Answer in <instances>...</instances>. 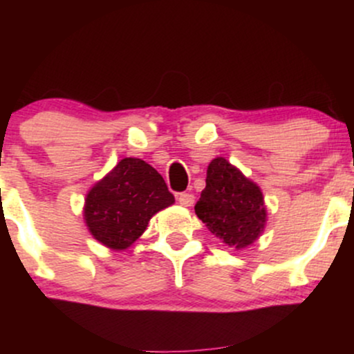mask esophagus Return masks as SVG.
Here are the masks:
<instances>
[{"instance_id":"esophagus-1","label":"esophagus","mask_w":354,"mask_h":354,"mask_svg":"<svg viewBox=\"0 0 354 354\" xmlns=\"http://www.w3.org/2000/svg\"><path fill=\"white\" fill-rule=\"evenodd\" d=\"M178 201L183 206H191L194 203V194L193 193H180L178 194Z\"/></svg>"}]
</instances>
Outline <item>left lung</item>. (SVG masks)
<instances>
[{
	"label": "left lung",
	"mask_w": 354,
	"mask_h": 354,
	"mask_svg": "<svg viewBox=\"0 0 354 354\" xmlns=\"http://www.w3.org/2000/svg\"><path fill=\"white\" fill-rule=\"evenodd\" d=\"M194 213L211 233L236 250L256 241L266 223L261 189L225 158L209 163L206 188L194 205Z\"/></svg>",
	"instance_id": "obj_1"
}]
</instances>
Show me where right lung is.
Masks as SVG:
<instances>
[{"instance_id": "obj_1", "label": "right lung", "mask_w": 354, "mask_h": 354, "mask_svg": "<svg viewBox=\"0 0 354 354\" xmlns=\"http://www.w3.org/2000/svg\"><path fill=\"white\" fill-rule=\"evenodd\" d=\"M173 203L153 166L140 158H124L88 193L84 219L100 243L126 250L143 234L153 214Z\"/></svg>"}]
</instances>
